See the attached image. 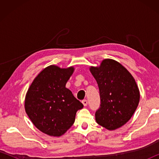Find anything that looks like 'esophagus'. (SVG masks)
I'll list each match as a JSON object with an SVG mask.
<instances>
[{"instance_id": "34e87169", "label": "esophagus", "mask_w": 159, "mask_h": 159, "mask_svg": "<svg viewBox=\"0 0 159 159\" xmlns=\"http://www.w3.org/2000/svg\"><path fill=\"white\" fill-rule=\"evenodd\" d=\"M82 103H83V105H84L85 107L87 106V105H88V101H87V99H83V100L82 101Z\"/></svg>"}]
</instances>
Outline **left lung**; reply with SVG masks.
Wrapping results in <instances>:
<instances>
[{"instance_id":"left-lung-1","label":"left lung","mask_w":159,"mask_h":159,"mask_svg":"<svg viewBox=\"0 0 159 159\" xmlns=\"http://www.w3.org/2000/svg\"><path fill=\"white\" fill-rule=\"evenodd\" d=\"M90 70L100 97V106L95 112L97 123L110 130L121 127L138 106L139 91L135 80L124 66L110 59Z\"/></svg>"}]
</instances>
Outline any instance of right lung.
Instances as JSON below:
<instances>
[{
  "instance_id": "add662e5",
  "label": "right lung",
  "mask_w": 159,
  "mask_h": 159,
  "mask_svg": "<svg viewBox=\"0 0 159 159\" xmlns=\"http://www.w3.org/2000/svg\"><path fill=\"white\" fill-rule=\"evenodd\" d=\"M74 67H46L36 77L26 93L25 110L34 125L45 134L60 137L71 128L83 105L65 87Z\"/></svg>"
}]
</instances>
